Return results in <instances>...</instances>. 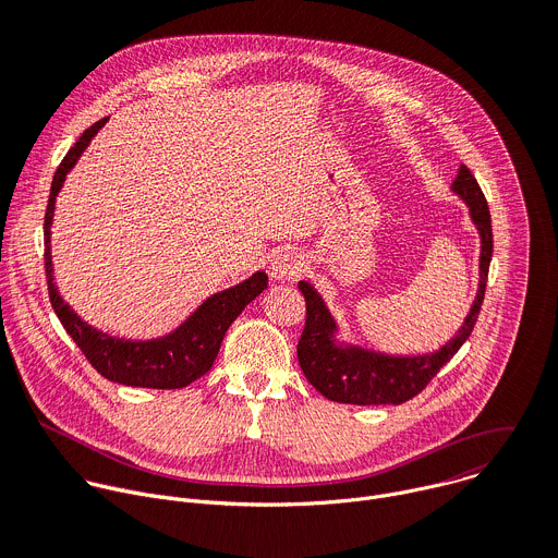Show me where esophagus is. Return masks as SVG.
I'll use <instances>...</instances> for the list:
<instances>
[{
  "instance_id": "1",
  "label": "esophagus",
  "mask_w": 558,
  "mask_h": 558,
  "mask_svg": "<svg viewBox=\"0 0 558 558\" xmlns=\"http://www.w3.org/2000/svg\"><path fill=\"white\" fill-rule=\"evenodd\" d=\"M300 271H302V260L293 252L276 254L269 265V274L274 280H295Z\"/></svg>"
}]
</instances>
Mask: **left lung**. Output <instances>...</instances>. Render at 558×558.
I'll list each match as a JSON object with an SVG mask.
<instances>
[{
  "instance_id": "obj_1",
  "label": "left lung",
  "mask_w": 558,
  "mask_h": 558,
  "mask_svg": "<svg viewBox=\"0 0 558 558\" xmlns=\"http://www.w3.org/2000/svg\"><path fill=\"white\" fill-rule=\"evenodd\" d=\"M452 192L468 205L470 218L482 238L480 289H476V298L461 329L439 351L426 355H386L340 342L336 338L338 325L323 295L308 282H298V289L306 300V323L298 342V362L304 377L327 400L357 407L404 404L426 388L439 368L450 362V357L470 338L486 293L493 260V225L486 196L465 166L459 168Z\"/></svg>"
}]
</instances>
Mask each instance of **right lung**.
<instances>
[{
    "label": "right lung",
    "mask_w": 558,
    "mask_h": 558,
    "mask_svg": "<svg viewBox=\"0 0 558 558\" xmlns=\"http://www.w3.org/2000/svg\"><path fill=\"white\" fill-rule=\"evenodd\" d=\"M108 119L90 125L78 141L68 149L61 166L54 172L50 185V198L44 218V263L50 304L61 320L65 333L82 349L88 362L110 381L123 386L141 388H183L205 375L220 349V342L243 308L256 300L267 289V274L256 271L252 278L243 280L231 289L209 295L187 320L177 327L172 333L154 340H123L110 333H104L78 317L68 302L57 291L52 276V254H50V227L54 218L57 194L63 187L68 172L76 166L78 158L86 151L97 132L106 125Z\"/></svg>",
    "instance_id": "obj_1"
}]
</instances>
